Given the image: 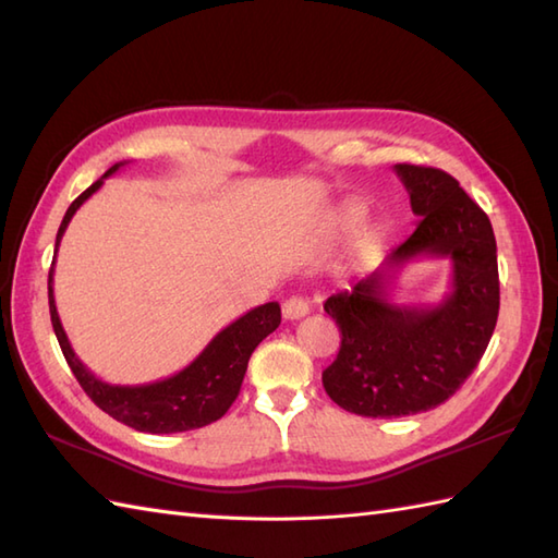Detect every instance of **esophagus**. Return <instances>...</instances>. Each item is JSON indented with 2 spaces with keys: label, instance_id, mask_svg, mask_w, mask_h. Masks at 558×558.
Wrapping results in <instances>:
<instances>
[{
  "label": "esophagus",
  "instance_id": "esophagus-1",
  "mask_svg": "<svg viewBox=\"0 0 558 558\" xmlns=\"http://www.w3.org/2000/svg\"><path fill=\"white\" fill-rule=\"evenodd\" d=\"M308 301H303L301 295H291V299H287L281 305V313L287 320H301V317L308 315Z\"/></svg>",
  "mask_w": 558,
  "mask_h": 558
}]
</instances>
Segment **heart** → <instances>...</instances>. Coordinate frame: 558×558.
Masks as SVG:
<instances>
[{
	"mask_svg": "<svg viewBox=\"0 0 558 558\" xmlns=\"http://www.w3.org/2000/svg\"><path fill=\"white\" fill-rule=\"evenodd\" d=\"M359 221V214H347V219H344V226H354Z\"/></svg>",
	"mask_w": 558,
	"mask_h": 558,
	"instance_id": "1",
	"label": "heart"
}]
</instances>
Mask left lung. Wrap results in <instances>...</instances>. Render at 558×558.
I'll use <instances>...</instances> for the list:
<instances>
[{
    "mask_svg": "<svg viewBox=\"0 0 558 558\" xmlns=\"http://www.w3.org/2000/svg\"><path fill=\"white\" fill-rule=\"evenodd\" d=\"M416 229L383 265L325 301L342 332L323 385L342 409L395 418L436 409L458 392L484 356L498 317L496 238L488 216L446 170L395 166ZM422 256L450 258L451 291L436 306H400L391 279Z\"/></svg>",
    "mask_w": 558,
    "mask_h": 558,
    "instance_id": "1",
    "label": "left lung"
}]
</instances>
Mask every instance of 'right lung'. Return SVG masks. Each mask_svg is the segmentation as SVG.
I'll list each match as a JSON object with an SVG mask.
<instances>
[{
	"label": "right lung",
	"instance_id": "add662e5",
	"mask_svg": "<svg viewBox=\"0 0 558 558\" xmlns=\"http://www.w3.org/2000/svg\"><path fill=\"white\" fill-rule=\"evenodd\" d=\"M124 163L128 161H120L108 168L104 178H98L94 185L72 202V207L66 209L60 223V231H57L54 257L76 209L82 207L94 192L104 187L106 178L118 173ZM54 257L48 277V299L52 329L57 335V342L62 347V354L90 400L112 418L132 426L134 430H142V434H180V430L202 428L216 422V418H221L235 402L238 392H241L247 361L253 356L255 347L263 342L267 335L275 332L281 323V308L277 301L257 305V308L247 311L231 325H226L221 332L202 349V354L192 361L190 366L173 373L170 378L144 385H112L90 373L82 363V359L74 354L70 337L64 332L54 305Z\"/></svg>",
	"mask_w": 558,
	"mask_h": 558
}]
</instances>
